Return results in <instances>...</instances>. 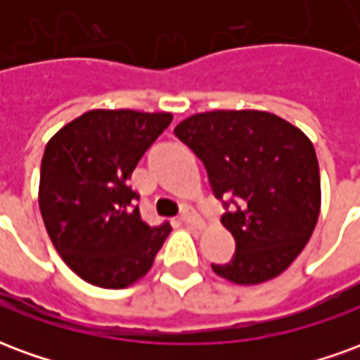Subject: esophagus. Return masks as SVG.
<instances>
[{
	"instance_id": "esophagus-1",
	"label": "esophagus",
	"mask_w": 360,
	"mask_h": 360,
	"mask_svg": "<svg viewBox=\"0 0 360 360\" xmlns=\"http://www.w3.org/2000/svg\"><path fill=\"white\" fill-rule=\"evenodd\" d=\"M181 221H183V224H187V226L202 227V221H200V218L196 216V212L193 210V208H185V210L181 212Z\"/></svg>"
}]
</instances>
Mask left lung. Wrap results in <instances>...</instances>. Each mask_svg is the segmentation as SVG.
<instances>
[{"mask_svg":"<svg viewBox=\"0 0 360 360\" xmlns=\"http://www.w3.org/2000/svg\"><path fill=\"white\" fill-rule=\"evenodd\" d=\"M173 131L204 162L216 196L235 198L221 224L237 250L212 270L237 285L278 278L302 252L320 214V169L309 136L260 110L204 111Z\"/></svg>","mask_w":360,"mask_h":360,"instance_id":"1","label":"left lung"}]
</instances>
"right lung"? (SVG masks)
I'll list each match as a JSON object with an SVG mask.
<instances>
[{
    "label": "right lung",
    "mask_w": 360,
    "mask_h": 360,
    "mask_svg": "<svg viewBox=\"0 0 360 360\" xmlns=\"http://www.w3.org/2000/svg\"><path fill=\"white\" fill-rule=\"evenodd\" d=\"M169 111L90 110L51 136L40 165L38 204L53 247L92 285L123 289L146 276L172 231L133 208L129 179L172 123Z\"/></svg>",
    "instance_id": "right-lung-1"
}]
</instances>
